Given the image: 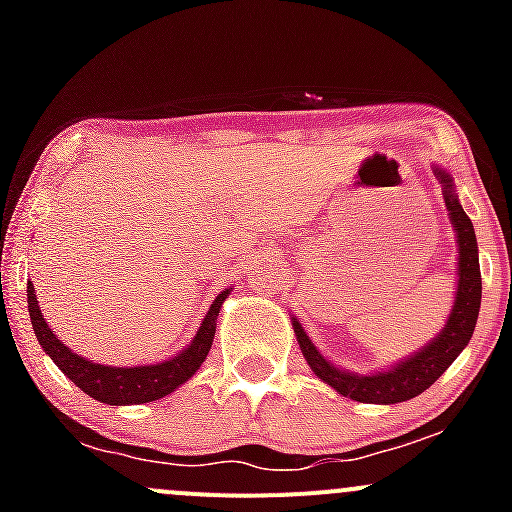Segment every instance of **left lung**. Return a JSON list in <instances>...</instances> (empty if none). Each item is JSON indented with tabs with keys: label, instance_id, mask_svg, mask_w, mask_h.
Wrapping results in <instances>:
<instances>
[{
	"label": "left lung",
	"instance_id": "left-lung-1",
	"mask_svg": "<svg viewBox=\"0 0 512 512\" xmlns=\"http://www.w3.org/2000/svg\"><path fill=\"white\" fill-rule=\"evenodd\" d=\"M438 183L443 185V200H446L448 215L456 227L458 235V292L456 302H453L451 317H448L443 332L433 339L428 347L416 352L411 359L401 361L391 371H381L374 376H356L347 371L337 369L329 364L312 339L304 334L302 324L294 319V334H297L299 349H302L304 359L309 361L314 374L322 381H327L332 389H337L342 396L361 401V404H399V401H409L414 396L423 394L448 366L456 361V356L466 349L471 342V334L476 329L478 309H480V265H478V242L476 230H473L471 218L463 213L461 203H458L456 193L451 188V175L446 170L436 168Z\"/></svg>",
	"mask_w": 512,
	"mask_h": 512
}]
</instances>
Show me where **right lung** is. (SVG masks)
I'll return each instance as SVG.
<instances>
[{"instance_id": "add662e5", "label": "right lung", "mask_w": 512, "mask_h": 512, "mask_svg": "<svg viewBox=\"0 0 512 512\" xmlns=\"http://www.w3.org/2000/svg\"><path fill=\"white\" fill-rule=\"evenodd\" d=\"M227 294L230 292H223L215 297L208 314H205L203 327L198 329V334H195V339L188 344V349H185L183 354L173 356V359L163 361V364L151 366H103L74 354L69 347H64V342L56 339V334L51 332L49 324L44 322V314H41L39 302H36L34 285L27 287L32 327L36 339H39V344L44 347V352L54 359V364L59 366L84 394L101 401V404L111 406L146 404V401L163 399L170 391L178 389L180 384H185V381L200 369V364H203L205 356H208L210 347H213L215 322H218L220 307H223Z\"/></svg>"}]
</instances>
